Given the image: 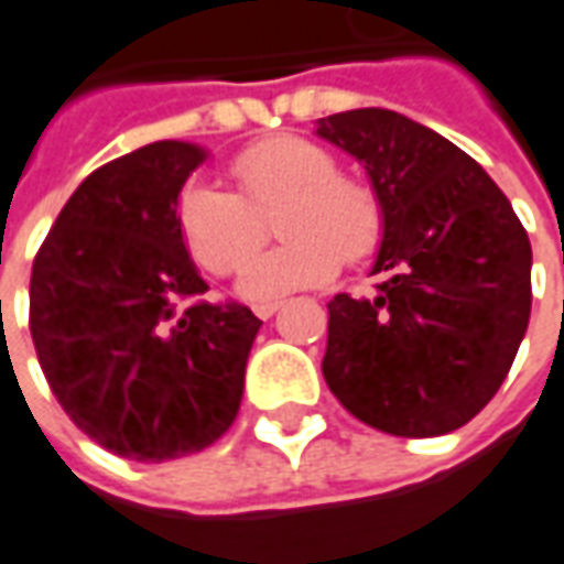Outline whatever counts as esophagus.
<instances>
[{"instance_id": "esophagus-1", "label": "esophagus", "mask_w": 564, "mask_h": 564, "mask_svg": "<svg viewBox=\"0 0 564 564\" xmlns=\"http://www.w3.org/2000/svg\"><path fill=\"white\" fill-rule=\"evenodd\" d=\"M278 311H281V305H278V302H271V305H257V307H253V314H257L259 319H269V317H274V314H278Z\"/></svg>"}]
</instances>
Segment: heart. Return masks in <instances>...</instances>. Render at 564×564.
<instances>
[{"label":"heart","instance_id":"obj_1","mask_svg":"<svg viewBox=\"0 0 564 564\" xmlns=\"http://www.w3.org/2000/svg\"><path fill=\"white\" fill-rule=\"evenodd\" d=\"M235 189L193 181L177 196V229L189 257L210 274H235L257 253L269 217L283 245L257 257L238 290L253 302L311 290L347 259H368L383 241V202L362 177L338 172L332 150L299 135H274L229 165Z\"/></svg>","mask_w":564,"mask_h":564}]
</instances>
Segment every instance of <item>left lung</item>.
<instances>
[{
    "instance_id": "left-lung-1",
    "label": "left lung",
    "mask_w": 564,
    "mask_h": 564,
    "mask_svg": "<svg viewBox=\"0 0 564 564\" xmlns=\"http://www.w3.org/2000/svg\"><path fill=\"white\" fill-rule=\"evenodd\" d=\"M383 202L375 299L329 305L323 378L371 429L447 435L508 378L532 314V245L496 181L453 141L383 108L323 117Z\"/></svg>"
}]
</instances>
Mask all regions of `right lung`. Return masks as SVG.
<instances>
[{"label":"right lung","instance_id":"add662e5","mask_svg":"<svg viewBox=\"0 0 564 564\" xmlns=\"http://www.w3.org/2000/svg\"><path fill=\"white\" fill-rule=\"evenodd\" d=\"M205 150L153 141L72 193L35 253L30 332L68 420L123 459L210 447L241 408L262 319L210 305L177 229V196Z\"/></svg>","mask_w":564,"mask_h":564}]
</instances>
